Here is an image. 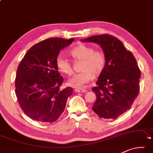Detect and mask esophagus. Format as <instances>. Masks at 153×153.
<instances>
[{
    "instance_id": "obj_1",
    "label": "esophagus",
    "mask_w": 153,
    "mask_h": 153,
    "mask_svg": "<svg viewBox=\"0 0 153 153\" xmlns=\"http://www.w3.org/2000/svg\"><path fill=\"white\" fill-rule=\"evenodd\" d=\"M74 91L77 92V93H86V90L82 88H75Z\"/></svg>"
}]
</instances>
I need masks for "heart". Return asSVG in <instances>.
<instances>
[{"mask_svg":"<svg viewBox=\"0 0 153 153\" xmlns=\"http://www.w3.org/2000/svg\"><path fill=\"white\" fill-rule=\"evenodd\" d=\"M71 55L75 59L82 60L81 70L69 79V84L74 86H83L94 78V74L102 71L105 66V56L100 51L94 50L93 48L86 45H79L71 51ZM56 66L63 74L71 76L73 74L71 64L63 56L59 55L56 59Z\"/></svg>","mask_w":153,"mask_h":153,"instance_id":"obj_1","label":"heart"}]
</instances>
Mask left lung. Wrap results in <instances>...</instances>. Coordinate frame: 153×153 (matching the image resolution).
Returning a JSON list of instances; mask_svg holds the SVG:
<instances>
[{
	"label": "left lung",
	"instance_id": "left-lung-1",
	"mask_svg": "<svg viewBox=\"0 0 153 153\" xmlns=\"http://www.w3.org/2000/svg\"><path fill=\"white\" fill-rule=\"evenodd\" d=\"M80 41L100 45L105 59L93 88L97 99L92 110L100 118L115 119L129 110L139 93L141 73L136 60L118 39L108 34Z\"/></svg>",
	"mask_w": 153,
	"mask_h": 153
}]
</instances>
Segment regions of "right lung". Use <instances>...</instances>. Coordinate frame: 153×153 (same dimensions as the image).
Masks as SVG:
<instances>
[{
	"label": "right lung",
	"mask_w": 153,
	"mask_h": 153,
	"mask_svg": "<svg viewBox=\"0 0 153 153\" xmlns=\"http://www.w3.org/2000/svg\"><path fill=\"white\" fill-rule=\"evenodd\" d=\"M74 41L59 37L43 40L31 47L19 65L16 94L22 110L31 119L53 123L64 111L73 88H60L63 77L56 61L60 51Z\"/></svg>",
	"instance_id": "1"
}]
</instances>
